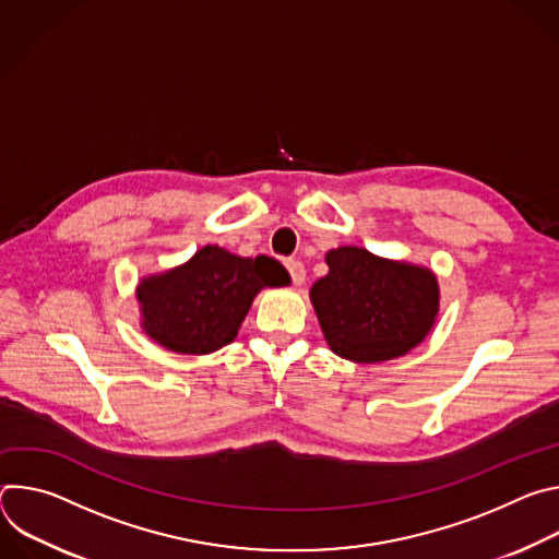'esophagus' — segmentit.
<instances>
[{
    "label": "esophagus",
    "instance_id": "obj_1",
    "mask_svg": "<svg viewBox=\"0 0 559 559\" xmlns=\"http://www.w3.org/2000/svg\"><path fill=\"white\" fill-rule=\"evenodd\" d=\"M285 267H287V272L292 276V283L294 285H302V281H305V265L300 261H296V259H287Z\"/></svg>",
    "mask_w": 559,
    "mask_h": 559
}]
</instances>
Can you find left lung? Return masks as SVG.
Segmentation results:
<instances>
[{"mask_svg": "<svg viewBox=\"0 0 559 559\" xmlns=\"http://www.w3.org/2000/svg\"><path fill=\"white\" fill-rule=\"evenodd\" d=\"M328 265L330 274L313 283L309 296L334 354L354 362H382L425 341L440 298L429 270L352 246L332 250Z\"/></svg>", "mask_w": 559, "mask_h": 559, "instance_id": "left-lung-1", "label": "left lung"}]
</instances>
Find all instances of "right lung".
<instances>
[{
    "label": "right lung",
    "instance_id": "obj_1",
    "mask_svg": "<svg viewBox=\"0 0 559 559\" xmlns=\"http://www.w3.org/2000/svg\"><path fill=\"white\" fill-rule=\"evenodd\" d=\"M285 267L270 259H241L207 246L186 265L139 285L145 334L179 354H210L231 343L263 287L287 285Z\"/></svg>",
    "mask_w": 559,
    "mask_h": 559
}]
</instances>
